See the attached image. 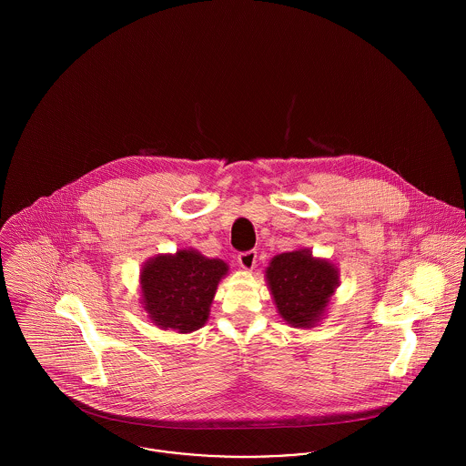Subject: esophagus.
Segmentation results:
<instances>
[{
    "label": "esophagus",
    "mask_w": 466,
    "mask_h": 466,
    "mask_svg": "<svg viewBox=\"0 0 466 466\" xmlns=\"http://www.w3.org/2000/svg\"><path fill=\"white\" fill-rule=\"evenodd\" d=\"M238 264L246 270H253V267L257 266V251H244L238 255Z\"/></svg>",
    "instance_id": "esophagus-1"
}]
</instances>
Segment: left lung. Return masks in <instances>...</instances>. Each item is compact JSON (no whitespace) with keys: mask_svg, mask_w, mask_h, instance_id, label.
I'll list each match as a JSON object with an SVG mask.
<instances>
[{"mask_svg":"<svg viewBox=\"0 0 466 466\" xmlns=\"http://www.w3.org/2000/svg\"><path fill=\"white\" fill-rule=\"evenodd\" d=\"M266 279L279 316L294 329H310L323 319L339 285V270L309 249L276 255Z\"/></svg>","mask_w":466,"mask_h":466,"instance_id":"1","label":"left lung"}]
</instances>
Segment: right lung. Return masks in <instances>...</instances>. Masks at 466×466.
Returning a JSON list of instances; mask_svg holds the SVG:
<instances>
[{"label": "right lung", "mask_w": 466, "mask_h": 466, "mask_svg": "<svg viewBox=\"0 0 466 466\" xmlns=\"http://www.w3.org/2000/svg\"><path fill=\"white\" fill-rule=\"evenodd\" d=\"M226 274V262L206 258L196 249L157 255L147 260L139 272L143 309L163 330H199L209 318L217 285Z\"/></svg>", "instance_id": "add662e5"}]
</instances>
